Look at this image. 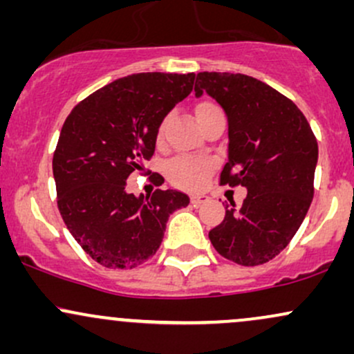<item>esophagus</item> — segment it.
Instances as JSON below:
<instances>
[{
	"label": "esophagus",
	"mask_w": 354,
	"mask_h": 354,
	"mask_svg": "<svg viewBox=\"0 0 354 354\" xmlns=\"http://www.w3.org/2000/svg\"><path fill=\"white\" fill-rule=\"evenodd\" d=\"M208 201L209 196H206V194H193V196H191V205L193 206H201Z\"/></svg>",
	"instance_id": "obj_1"
}]
</instances>
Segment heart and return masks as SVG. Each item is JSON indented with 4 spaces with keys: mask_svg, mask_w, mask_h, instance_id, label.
<instances>
[{
    "mask_svg": "<svg viewBox=\"0 0 354 354\" xmlns=\"http://www.w3.org/2000/svg\"><path fill=\"white\" fill-rule=\"evenodd\" d=\"M214 109H218L216 104L209 103V101H203V103L196 104L194 115H196L198 121H201L203 118L209 115ZM161 133H163V124L160 126V135ZM209 169L211 163L208 160H201V158L193 156H178L173 158L168 166H166V174H168L169 181L173 185L185 189H196L206 181Z\"/></svg>",
    "mask_w": 354,
    "mask_h": 354,
    "instance_id": "b5f03b06",
    "label": "heart"
}]
</instances>
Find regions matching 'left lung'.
I'll use <instances>...</instances> for the list:
<instances>
[{
    "label": "left lung",
    "mask_w": 354,
    "mask_h": 354,
    "mask_svg": "<svg viewBox=\"0 0 354 354\" xmlns=\"http://www.w3.org/2000/svg\"><path fill=\"white\" fill-rule=\"evenodd\" d=\"M208 93L228 116V161L221 185L245 186L241 208L231 203L209 231L219 254L241 266L278 256L301 226L313 194L318 143L291 100L239 73H198L194 95Z\"/></svg>",
    "instance_id": "1"
}]
</instances>
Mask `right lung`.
Instances as JSON below:
<instances>
[{
  "mask_svg": "<svg viewBox=\"0 0 354 354\" xmlns=\"http://www.w3.org/2000/svg\"><path fill=\"white\" fill-rule=\"evenodd\" d=\"M193 83L194 73L124 76L84 98L64 121L53 154L58 209L100 265L140 266L160 248L169 214L189 205L176 189L126 193V180L153 156L160 124Z\"/></svg>",
  "mask_w": 354,
  "mask_h": 354,
  "instance_id": "add662e5",
  "label": "right lung"
}]
</instances>
